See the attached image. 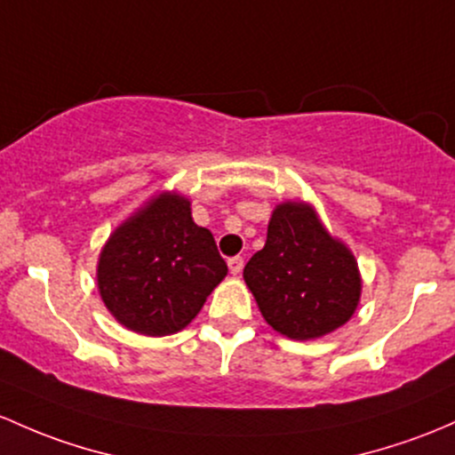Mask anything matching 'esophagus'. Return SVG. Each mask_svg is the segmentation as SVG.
Wrapping results in <instances>:
<instances>
[{
  "mask_svg": "<svg viewBox=\"0 0 455 455\" xmlns=\"http://www.w3.org/2000/svg\"><path fill=\"white\" fill-rule=\"evenodd\" d=\"M243 265H245V260H243L241 256H234V258H229V260H228L229 273H232V275H238V273L243 271Z\"/></svg>",
  "mask_w": 455,
  "mask_h": 455,
  "instance_id": "obj_1",
  "label": "esophagus"
}]
</instances>
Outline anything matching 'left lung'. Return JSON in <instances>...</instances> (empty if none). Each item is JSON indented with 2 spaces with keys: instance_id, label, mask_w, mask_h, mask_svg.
I'll list each match as a JSON object with an SVG mask.
<instances>
[{
  "instance_id": "8db88e82",
  "label": "left lung",
  "mask_w": 455,
  "mask_h": 455,
  "mask_svg": "<svg viewBox=\"0 0 455 455\" xmlns=\"http://www.w3.org/2000/svg\"><path fill=\"white\" fill-rule=\"evenodd\" d=\"M243 277L267 323L292 340L319 339L345 325L363 288L354 253L299 202L273 210L265 247Z\"/></svg>"
}]
</instances>
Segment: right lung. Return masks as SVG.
Wrapping results in <instances>:
<instances>
[{
	"label": "right lung",
	"mask_w": 455,
	"mask_h": 455,
	"mask_svg": "<svg viewBox=\"0 0 455 455\" xmlns=\"http://www.w3.org/2000/svg\"><path fill=\"white\" fill-rule=\"evenodd\" d=\"M228 275L210 229L190 202L160 193L110 234L100 253L97 286L121 325L145 336L184 330Z\"/></svg>",
	"instance_id": "add662e5"
}]
</instances>
